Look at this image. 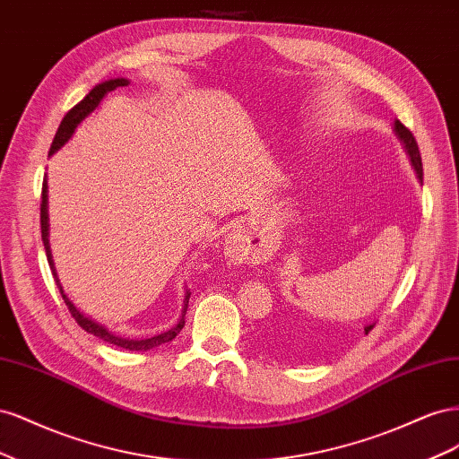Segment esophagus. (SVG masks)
Listing matches in <instances>:
<instances>
[{"label": "esophagus", "instance_id": "esophagus-1", "mask_svg": "<svg viewBox=\"0 0 459 459\" xmlns=\"http://www.w3.org/2000/svg\"><path fill=\"white\" fill-rule=\"evenodd\" d=\"M243 233H245V228L241 224H233L231 230H230V239H233V243H238L245 238Z\"/></svg>", "mask_w": 459, "mask_h": 459}]
</instances>
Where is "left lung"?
I'll list each match as a JSON object with an SVG mask.
<instances>
[{
  "label": "left lung",
  "mask_w": 459,
  "mask_h": 459,
  "mask_svg": "<svg viewBox=\"0 0 459 459\" xmlns=\"http://www.w3.org/2000/svg\"><path fill=\"white\" fill-rule=\"evenodd\" d=\"M393 130H394L396 137L400 140L402 147H404V151H406V155H408V159H410V162H411V169L415 170V176H418L420 184L423 186V164H421V155H420L418 142H415L413 134L404 126V124H402V122L396 120V118H394V124H393ZM373 325H375V322L364 325V333H366V335L373 329Z\"/></svg>",
  "instance_id": "obj_1"
}]
</instances>
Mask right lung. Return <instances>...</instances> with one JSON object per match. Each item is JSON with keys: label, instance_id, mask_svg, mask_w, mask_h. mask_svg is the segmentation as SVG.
Returning a JSON list of instances; mask_svg holds the SVG:
<instances>
[{"label": "right lung", "instance_id": "add662e5", "mask_svg": "<svg viewBox=\"0 0 459 459\" xmlns=\"http://www.w3.org/2000/svg\"><path fill=\"white\" fill-rule=\"evenodd\" d=\"M128 84H130V80H128V78H110V80H105V82H101V84H97V86H95V88H93V90H91V91L84 97V100H82L76 107H73L71 110H68V113L65 115V118H63V122H61V126H59L57 134H55V137H53V143H51V149H49V157H53L55 152H57L63 145H66V143H68V140H71L73 134H74V132H76V128L80 126V122H82V120H86V118L93 113V110L101 105V101L105 100V95H107L108 91H113V90H117V88H120V86H128ZM39 221H41V241H44V248H46V255H48L49 268H51V272H53L55 281H57V287H59V290H61L63 300L66 302L68 310H71L73 317L76 319L78 325H80L82 329L88 331V333H91V335H95V337L103 339L105 342H110V344H115V346H120V349H126V351H140V352H145V351L155 349V346H160V344H164V342H170V341L178 335V333L184 329V325H186L187 302H189V295H191L189 290H186L182 314H179L178 322H176L170 329H166V331L159 333V335H155V337H149V339H124V337H120V335H115V333H113V331H108L105 325L97 324L95 319L88 317L84 312H80V310L76 308V304H74L71 299L66 297L65 289H63V285H61L59 275H57V270H55V262H53V255H51V247H49L48 178L44 179V187H41Z\"/></svg>", "mask_w": 459, "mask_h": 459}]
</instances>
